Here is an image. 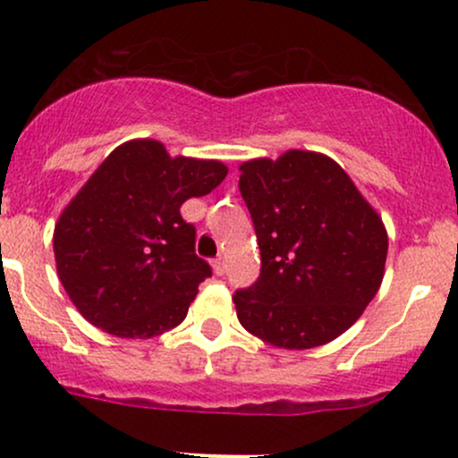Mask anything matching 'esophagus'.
<instances>
[{
  "mask_svg": "<svg viewBox=\"0 0 458 458\" xmlns=\"http://www.w3.org/2000/svg\"><path fill=\"white\" fill-rule=\"evenodd\" d=\"M213 271H215V276H224L225 273V260L222 259V256L213 260Z\"/></svg>",
  "mask_w": 458,
  "mask_h": 458,
  "instance_id": "obj_1",
  "label": "esophagus"
}]
</instances>
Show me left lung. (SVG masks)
Masks as SVG:
<instances>
[{
	"instance_id": "left-lung-1",
	"label": "left lung",
	"mask_w": 458,
	"mask_h": 458,
	"mask_svg": "<svg viewBox=\"0 0 458 458\" xmlns=\"http://www.w3.org/2000/svg\"><path fill=\"white\" fill-rule=\"evenodd\" d=\"M260 247V276L233 295L239 323L280 349L344 334L379 291L387 233L329 157L288 150L239 167Z\"/></svg>"
}]
</instances>
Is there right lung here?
<instances>
[{"label":"right lung","instance_id":"1","mask_svg":"<svg viewBox=\"0 0 458 458\" xmlns=\"http://www.w3.org/2000/svg\"><path fill=\"white\" fill-rule=\"evenodd\" d=\"M228 174L219 161L133 140L105 159L55 224L57 276L75 308L118 338H152L187 317L211 265L196 254L182 202Z\"/></svg>","mask_w":458,"mask_h":458}]
</instances>
